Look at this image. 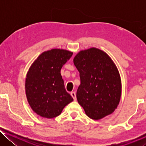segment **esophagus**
<instances>
[{"instance_id":"34e87169","label":"esophagus","mask_w":146,"mask_h":146,"mask_svg":"<svg viewBox=\"0 0 146 146\" xmlns=\"http://www.w3.org/2000/svg\"><path fill=\"white\" fill-rule=\"evenodd\" d=\"M71 97H73L74 100H76V93H75V92H74V91H73V92H71Z\"/></svg>"}]
</instances>
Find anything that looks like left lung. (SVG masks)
<instances>
[{"label":"left lung","mask_w":146,"mask_h":146,"mask_svg":"<svg viewBox=\"0 0 146 146\" xmlns=\"http://www.w3.org/2000/svg\"><path fill=\"white\" fill-rule=\"evenodd\" d=\"M73 62L80 78L76 98L88 117L99 120L114 112L120 100L122 85L111 58L100 49L91 48L80 51Z\"/></svg>","instance_id":"obj_1"}]
</instances>
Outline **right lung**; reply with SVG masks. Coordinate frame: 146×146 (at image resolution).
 Returning a JSON list of instances; mask_svg holds the SVG:
<instances>
[{
    "label": "right lung",
    "mask_w": 146,
    "mask_h": 146,
    "mask_svg": "<svg viewBox=\"0 0 146 146\" xmlns=\"http://www.w3.org/2000/svg\"><path fill=\"white\" fill-rule=\"evenodd\" d=\"M72 55L71 51L60 49L44 51L29 69L25 84L27 100L40 117H57L73 100L66 90L60 74L61 68Z\"/></svg>",
    "instance_id": "right-lung-1"
}]
</instances>
